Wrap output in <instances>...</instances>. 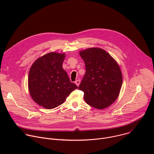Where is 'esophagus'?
<instances>
[{
	"mask_svg": "<svg viewBox=\"0 0 154 154\" xmlns=\"http://www.w3.org/2000/svg\"><path fill=\"white\" fill-rule=\"evenodd\" d=\"M80 83V80L79 79H78V80H77L75 81V84L77 85V86H79Z\"/></svg>",
	"mask_w": 154,
	"mask_h": 154,
	"instance_id": "1",
	"label": "esophagus"
}]
</instances>
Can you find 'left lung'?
<instances>
[{
	"label": "left lung",
	"instance_id": "8db88e82",
	"mask_svg": "<svg viewBox=\"0 0 154 154\" xmlns=\"http://www.w3.org/2000/svg\"><path fill=\"white\" fill-rule=\"evenodd\" d=\"M86 73L79 89L84 92L87 104L99 109L110 106L118 99L122 75L117 61L105 50L91 48L80 51Z\"/></svg>",
	"mask_w": 154,
	"mask_h": 154
}]
</instances>
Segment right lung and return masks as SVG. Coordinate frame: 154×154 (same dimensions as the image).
<instances>
[{"label":"right lung","instance_id":"obj_1","mask_svg":"<svg viewBox=\"0 0 154 154\" xmlns=\"http://www.w3.org/2000/svg\"><path fill=\"white\" fill-rule=\"evenodd\" d=\"M64 53L50 52L32 64L28 77V88L35 102L53 109L64 102L77 86L71 82L63 67Z\"/></svg>","mask_w":154,"mask_h":154}]
</instances>
